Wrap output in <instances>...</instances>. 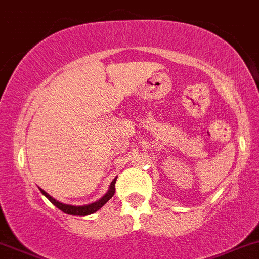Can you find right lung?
<instances>
[{
  "instance_id": "1",
  "label": "right lung",
  "mask_w": 259,
  "mask_h": 259,
  "mask_svg": "<svg viewBox=\"0 0 259 259\" xmlns=\"http://www.w3.org/2000/svg\"><path fill=\"white\" fill-rule=\"evenodd\" d=\"M115 183H116V178L111 182L110 187H109V190L103 195V197L100 198V199L96 200V202H94V203H91V204H86V205L64 204V203L59 202V200H56L55 198H52L51 195L48 194V193H46L45 190L41 189V188H40V192L42 193L46 198H48L50 202L55 205V207H57L60 210L64 211V213L70 214V215H89V214H93V213H95V211H98L104 204H106V203H108L109 200L113 198V195L115 193Z\"/></svg>"
}]
</instances>
